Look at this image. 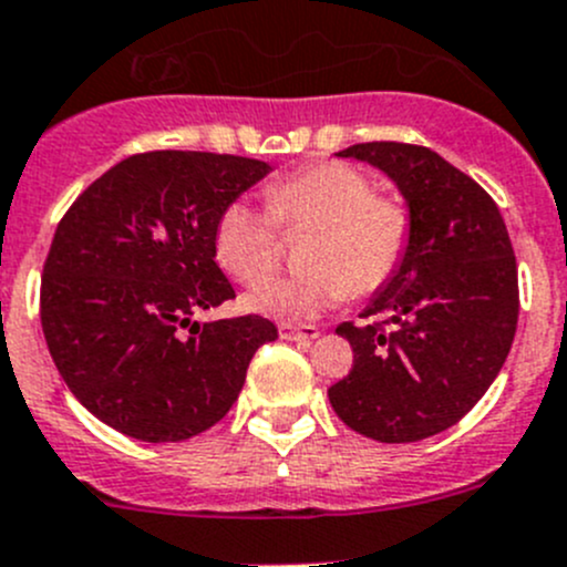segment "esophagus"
I'll return each mask as SVG.
<instances>
[{
	"label": "esophagus",
	"mask_w": 567,
	"mask_h": 567,
	"mask_svg": "<svg viewBox=\"0 0 567 567\" xmlns=\"http://www.w3.org/2000/svg\"><path fill=\"white\" fill-rule=\"evenodd\" d=\"M320 331L316 326H299V323H279V337L288 342H310L316 340Z\"/></svg>",
	"instance_id": "obj_1"
}]
</instances>
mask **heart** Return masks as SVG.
Instances as JSON below:
<instances>
[{
    "label": "heart",
    "mask_w": 567,
    "mask_h": 567,
    "mask_svg": "<svg viewBox=\"0 0 567 567\" xmlns=\"http://www.w3.org/2000/svg\"><path fill=\"white\" fill-rule=\"evenodd\" d=\"M268 217L236 199L214 225L219 266L236 282H259L276 265L275 220L284 229H310L302 269L257 285L244 307L282 323H305L351 296H370L398 274L411 238L403 203L375 194L373 181L342 162H320L266 188ZM275 220L271 223L270 219Z\"/></svg>",
    "instance_id": "obj_1"
}]
</instances>
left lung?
<instances>
[{
    "instance_id": "1",
    "label": "left lung",
    "mask_w": 567,
    "mask_h": 567,
    "mask_svg": "<svg viewBox=\"0 0 567 567\" xmlns=\"http://www.w3.org/2000/svg\"><path fill=\"white\" fill-rule=\"evenodd\" d=\"M381 169L403 194L411 238L398 274L362 318L337 326L353 368L329 390L351 431L386 444L436 436L499 375L518 323V271L505 219L477 183L436 151L364 142L337 153Z\"/></svg>"
}]
</instances>
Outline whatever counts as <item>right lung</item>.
<instances>
[{"label":"right lung","mask_w":567,"mask_h":567,"mask_svg":"<svg viewBox=\"0 0 567 567\" xmlns=\"http://www.w3.org/2000/svg\"><path fill=\"white\" fill-rule=\"evenodd\" d=\"M271 167L244 156H128L62 216L40 282L45 346L68 390L114 431L183 442L236 403L277 326L260 316L199 323L236 290L216 266L214 225Z\"/></svg>","instance_id":"right-lung-1"}]
</instances>
